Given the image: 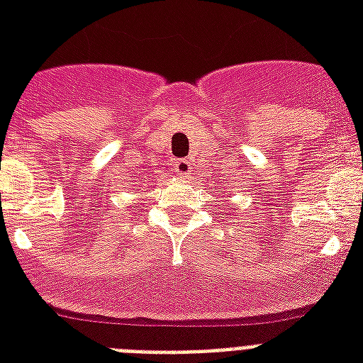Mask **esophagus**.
Segmentation results:
<instances>
[{"mask_svg":"<svg viewBox=\"0 0 363 363\" xmlns=\"http://www.w3.org/2000/svg\"><path fill=\"white\" fill-rule=\"evenodd\" d=\"M173 169H175V173L181 179H188V177L192 175V164H190V160H179V162H175L173 164Z\"/></svg>","mask_w":363,"mask_h":363,"instance_id":"esophagus-1","label":"esophagus"}]
</instances>
